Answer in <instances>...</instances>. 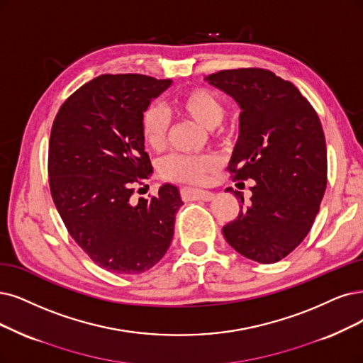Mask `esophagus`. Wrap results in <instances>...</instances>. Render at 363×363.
Listing matches in <instances>:
<instances>
[{
    "instance_id": "34e87169",
    "label": "esophagus",
    "mask_w": 363,
    "mask_h": 363,
    "mask_svg": "<svg viewBox=\"0 0 363 363\" xmlns=\"http://www.w3.org/2000/svg\"><path fill=\"white\" fill-rule=\"evenodd\" d=\"M182 199L184 200H205V202H209V200L213 199V193L208 190H199V189H182L181 190Z\"/></svg>"
}]
</instances>
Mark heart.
I'll return each instance as SVG.
<instances>
[{"label":"heart","mask_w":363,"mask_h":363,"mask_svg":"<svg viewBox=\"0 0 363 363\" xmlns=\"http://www.w3.org/2000/svg\"><path fill=\"white\" fill-rule=\"evenodd\" d=\"M174 109L193 118L200 125L216 128L225 116V104L216 92L206 88H193L182 92L173 103ZM142 139L152 151L163 150L167 138L169 119L166 113L157 106H151L142 116ZM218 167V158L202 154H174L163 160L160 164V174L164 179L185 184L203 182L208 174Z\"/></svg>","instance_id":"1"}]
</instances>
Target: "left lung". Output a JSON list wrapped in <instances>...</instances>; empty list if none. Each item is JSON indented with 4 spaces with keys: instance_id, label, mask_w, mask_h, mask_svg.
<instances>
[{
    "instance_id": "obj_1",
    "label": "left lung",
    "mask_w": 363,
    "mask_h": 363,
    "mask_svg": "<svg viewBox=\"0 0 363 363\" xmlns=\"http://www.w3.org/2000/svg\"><path fill=\"white\" fill-rule=\"evenodd\" d=\"M206 80L242 111L227 169L233 181L254 182L250 203L239 196V216L223 227V235L244 257L275 263L311 230L326 190V140L318 115L296 86L269 70H221Z\"/></svg>"
}]
</instances>
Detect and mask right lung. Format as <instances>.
<instances>
[{
	"label": "right lung",
	"instance_id": "obj_1",
	"mask_svg": "<svg viewBox=\"0 0 363 363\" xmlns=\"http://www.w3.org/2000/svg\"><path fill=\"white\" fill-rule=\"evenodd\" d=\"M172 85L143 74H101L64 101L49 140V186L60 216L89 259L113 274H142L170 247L178 186L164 184L134 203L152 173L142 116Z\"/></svg>",
	"mask_w": 363,
	"mask_h": 363
}]
</instances>
